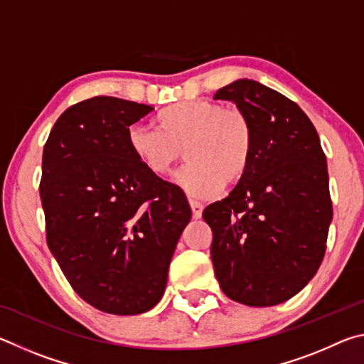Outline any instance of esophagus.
<instances>
[{"label":"esophagus","mask_w":364,"mask_h":364,"mask_svg":"<svg viewBox=\"0 0 364 364\" xmlns=\"http://www.w3.org/2000/svg\"><path fill=\"white\" fill-rule=\"evenodd\" d=\"M189 205H191V210H193V217L196 220H199L202 217V212H204V205H202L200 202L193 200V199H189Z\"/></svg>","instance_id":"1"}]
</instances>
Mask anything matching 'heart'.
<instances>
[{
    "label": "heart",
    "instance_id": "1",
    "mask_svg": "<svg viewBox=\"0 0 364 364\" xmlns=\"http://www.w3.org/2000/svg\"><path fill=\"white\" fill-rule=\"evenodd\" d=\"M153 127L134 125L128 146L154 176H167L181 159L189 164L178 175L186 193L210 199L225 184L241 181L254 156V130L249 117L237 107L191 100L160 109Z\"/></svg>",
    "mask_w": 364,
    "mask_h": 364
}]
</instances>
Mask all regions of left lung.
<instances>
[{"mask_svg":"<svg viewBox=\"0 0 364 364\" xmlns=\"http://www.w3.org/2000/svg\"><path fill=\"white\" fill-rule=\"evenodd\" d=\"M213 97L236 104L254 130L247 173L204 210L215 276L234 301L278 305L323 262L332 221L326 156L311 120L278 91L241 78Z\"/></svg>","mask_w":364,"mask_h":364,"instance_id":"left-lung-1","label":"left lung"}]
</instances>
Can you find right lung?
Segmentation results:
<instances>
[{
  "label": "right lung",
  "mask_w": 364,
  "mask_h": 364,
  "mask_svg": "<svg viewBox=\"0 0 364 364\" xmlns=\"http://www.w3.org/2000/svg\"><path fill=\"white\" fill-rule=\"evenodd\" d=\"M151 110L91 97L59 117L43 149L48 247L73 291L112 315L159 304L191 220L183 191L149 173L128 146L130 125Z\"/></svg>",
  "instance_id": "1"
}]
</instances>
